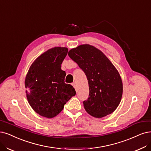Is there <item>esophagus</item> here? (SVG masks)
Instances as JSON below:
<instances>
[{
    "mask_svg": "<svg viewBox=\"0 0 151 151\" xmlns=\"http://www.w3.org/2000/svg\"><path fill=\"white\" fill-rule=\"evenodd\" d=\"M72 86H73V87H74V88L76 89V83H75V82H73V83H72Z\"/></svg>",
    "mask_w": 151,
    "mask_h": 151,
    "instance_id": "obj_1",
    "label": "esophagus"
}]
</instances>
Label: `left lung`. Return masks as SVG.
Masks as SVG:
<instances>
[{
    "mask_svg": "<svg viewBox=\"0 0 151 151\" xmlns=\"http://www.w3.org/2000/svg\"><path fill=\"white\" fill-rule=\"evenodd\" d=\"M68 56L87 78L89 96L83 101L86 112L98 118L113 113L122 94V80L114 66L103 52L87 44L70 50Z\"/></svg>",
    "mask_w": 151,
    "mask_h": 151,
    "instance_id": "1",
    "label": "left lung"
}]
</instances>
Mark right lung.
I'll return each mask as SVG.
<instances>
[{
	"instance_id": "1",
	"label": "right lung",
	"mask_w": 151,
	"mask_h": 151,
	"mask_svg": "<svg viewBox=\"0 0 151 151\" xmlns=\"http://www.w3.org/2000/svg\"><path fill=\"white\" fill-rule=\"evenodd\" d=\"M67 53L65 47L47 50L34 61L25 78L28 101L37 113L47 118L58 114L76 94L74 88L65 83L66 73L61 70Z\"/></svg>"
}]
</instances>
